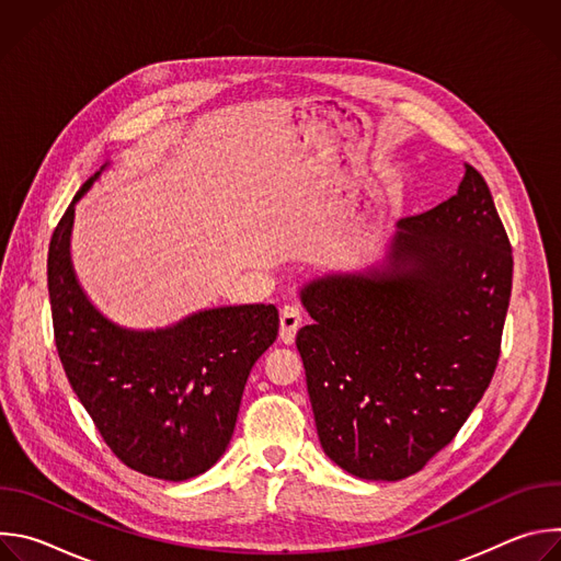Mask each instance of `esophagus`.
<instances>
[{"instance_id":"obj_1","label":"esophagus","mask_w":561,"mask_h":561,"mask_svg":"<svg viewBox=\"0 0 561 561\" xmlns=\"http://www.w3.org/2000/svg\"><path fill=\"white\" fill-rule=\"evenodd\" d=\"M301 310L297 306H284L279 314V340L290 346L295 342L297 331L301 329Z\"/></svg>"}]
</instances>
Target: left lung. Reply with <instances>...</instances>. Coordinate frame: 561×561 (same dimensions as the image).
I'll return each instance as SVG.
<instances>
[{
	"instance_id": "left-lung-1",
	"label": "left lung",
	"mask_w": 561,
	"mask_h": 561,
	"mask_svg": "<svg viewBox=\"0 0 561 561\" xmlns=\"http://www.w3.org/2000/svg\"><path fill=\"white\" fill-rule=\"evenodd\" d=\"M511 286L508 234L468 164L457 195L397 224L379 266L310 279L295 344L324 453L373 482L422 470L493 379Z\"/></svg>"
}]
</instances>
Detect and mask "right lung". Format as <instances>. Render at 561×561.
<instances>
[{
  "label": "right lung",
  "instance_id": "1",
  "mask_svg": "<svg viewBox=\"0 0 561 561\" xmlns=\"http://www.w3.org/2000/svg\"><path fill=\"white\" fill-rule=\"evenodd\" d=\"M95 178L77 191L48 249L57 353L108 448L137 472L184 482L224 455L251 368L277 340L279 314L273 304H244L199 310L157 331L113 324L70 262L75 204Z\"/></svg>",
  "mask_w": 561,
  "mask_h": 561
}]
</instances>
